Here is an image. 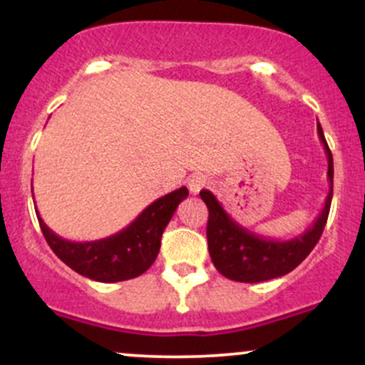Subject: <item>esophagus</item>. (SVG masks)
Wrapping results in <instances>:
<instances>
[{
  "mask_svg": "<svg viewBox=\"0 0 365 365\" xmlns=\"http://www.w3.org/2000/svg\"><path fill=\"white\" fill-rule=\"evenodd\" d=\"M187 185L190 194H199V192L206 187V177H202V175H192V177L188 178Z\"/></svg>",
  "mask_w": 365,
  "mask_h": 365,
  "instance_id": "esophagus-1",
  "label": "esophagus"
}]
</instances>
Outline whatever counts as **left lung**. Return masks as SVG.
Returning <instances> with one entry per match:
<instances>
[{
    "label": "left lung",
    "mask_w": 365,
    "mask_h": 365,
    "mask_svg": "<svg viewBox=\"0 0 365 365\" xmlns=\"http://www.w3.org/2000/svg\"><path fill=\"white\" fill-rule=\"evenodd\" d=\"M317 133L328 156L329 192L319 216L302 235L293 237L290 240H274L255 235L250 230L238 225L225 211L212 192L200 190V199L206 202L209 211L206 232L209 255L216 269L226 278L240 283H259L279 278L295 269L319 242L333 199V156L319 123Z\"/></svg>",
    "instance_id": "8db88e82"
}]
</instances>
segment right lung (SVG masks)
I'll return each mask as SVG.
<instances>
[{"instance_id": "right-lung-1", "label": "right lung", "mask_w": 365, "mask_h": 365, "mask_svg": "<svg viewBox=\"0 0 365 365\" xmlns=\"http://www.w3.org/2000/svg\"><path fill=\"white\" fill-rule=\"evenodd\" d=\"M187 195V187H182L159 197L127 228L94 242L65 240L48 228L39 211L36 215L46 242L66 266L94 282L116 283L137 278L153 266L161 247L163 232Z\"/></svg>"}]
</instances>
